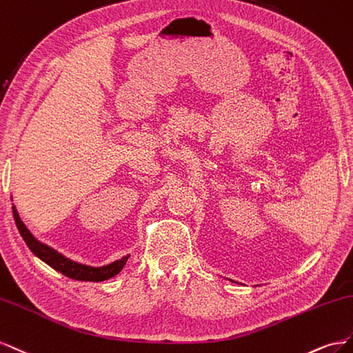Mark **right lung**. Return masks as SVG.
Masks as SVG:
<instances>
[{"label": "right lung", "mask_w": 353, "mask_h": 353, "mask_svg": "<svg viewBox=\"0 0 353 353\" xmlns=\"http://www.w3.org/2000/svg\"><path fill=\"white\" fill-rule=\"evenodd\" d=\"M13 217H14L19 232L22 235L29 250H31L37 257L46 261L48 266H52L54 270L60 272V274H63L68 278H72L77 281H93V283H100V281H105L118 275L119 272L123 270L124 265L127 263V259L130 257V256H124L123 259L114 261V263L100 266V268L77 263V261L69 260L65 256L57 253V251L53 250L52 247L39 243V241L29 232V229L25 226L23 221L20 220L16 207H13Z\"/></svg>", "instance_id": "1"}]
</instances>
